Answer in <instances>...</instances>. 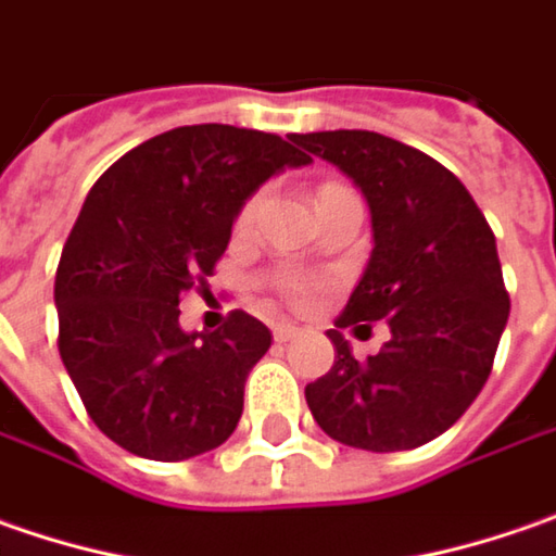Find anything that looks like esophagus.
<instances>
[{"instance_id": "34e87169", "label": "esophagus", "mask_w": 556, "mask_h": 556, "mask_svg": "<svg viewBox=\"0 0 556 556\" xmlns=\"http://www.w3.org/2000/svg\"><path fill=\"white\" fill-rule=\"evenodd\" d=\"M299 332H302V329H299L295 324H277V326H274V339H277V342H292V339H295Z\"/></svg>"}]
</instances>
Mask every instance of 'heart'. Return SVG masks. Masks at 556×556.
<instances>
[{
  "instance_id": "heart-1",
  "label": "heart",
  "mask_w": 556,
  "mask_h": 556,
  "mask_svg": "<svg viewBox=\"0 0 556 556\" xmlns=\"http://www.w3.org/2000/svg\"><path fill=\"white\" fill-rule=\"evenodd\" d=\"M252 211H254V202H249V205H245V211H242V220H249V217H252ZM286 292H289V295H302V286L289 282V286H286Z\"/></svg>"
}]
</instances>
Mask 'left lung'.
<instances>
[{
  "label": "left lung",
  "instance_id": "8db88e82",
  "mask_svg": "<svg viewBox=\"0 0 556 556\" xmlns=\"http://www.w3.org/2000/svg\"><path fill=\"white\" fill-rule=\"evenodd\" d=\"M336 164L370 207L374 252L332 339L336 364L304 389L329 439L364 451H407L464 417L492 374L510 299L495 232L467 186L435 157L370 130L292 134ZM386 319L393 339L357 362L345 325Z\"/></svg>",
  "mask_w": 556,
  "mask_h": 556
}]
</instances>
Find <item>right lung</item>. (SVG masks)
Here are the masks:
<instances>
[{
  "instance_id": "add662e5",
  "label": "right lung",
  "mask_w": 556,
  "mask_h": 556,
  "mask_svg": "<svg viewBox=\"0 0 556 556\" xmlns=\"http://www.w3.org/2000/svg\"><path fill=\"white\" fill-rule=\"evenodd\" d=\"M304 164L292 139L195 124L136 146L89 189L55 274L59 351L111 442L174 464L230 439L274 336L245 311L186 332L180 295L211 277L254 192Z\"/></svg>"
}]
</instances>
